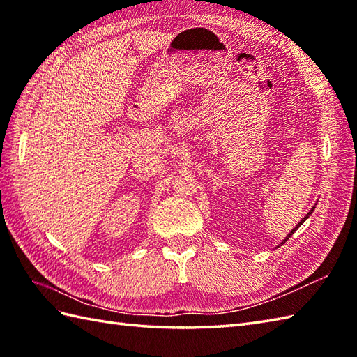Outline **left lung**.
I'll return each mask as SVG.
<instances>
[{"instance_id": "obj_1", "label": "left lung", "mask_w": 357, "mask_h": 357, "mask_svg": "<svg viewBox=\"0 0 357 357\" xmlns=\"http://www.w3.org/2000/svg\"><path fill=\"white\" fill-rule=\"evenodd\" d=\"M316 204H317V202H316ZM316 204H314V206L312 207V210H310V211H308V213H307V215H305L304 218H302V221H301V222H298V225H296V227H294V229H293V230H291L290 233H288V234H287V236H285V239H284L282 242H280V244H284V242H287V239H288V238H290V236H291V234H293V233H294L296 230H298V229H299V227H301L302 224H304V222L307 221V219H308L310 216H312V213H313V211H314V208H316Z\"/></svg>"}]
</instances>
